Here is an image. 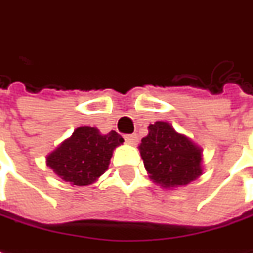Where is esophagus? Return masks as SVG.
<instances>
[{
	"mask_svg": "<svg viewBox=\"0 0 253 253\" xmlns=\"http://www.w3.org/2000/svg\"><path fill=\"white\" fill-rule=\"evenodd\" d=\"M125 141L128 145H135L138 142V137L137 134H128V135H125Z\"/></svg>",
	"mask_w": 253,
	"mask_h": 253,
	"instance_id": "1",
	"label": "esophagus"
}]
</instances>
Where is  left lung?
I'll list each match as a JSON object with an SVG mask.
<instances>
[{
    "mask_svg": "<svg viewBox=\"0 0 253 253\" xmlns=\"http://www.w3.org/2000/svg\"><path fill=\"white\" fill-rule=\"evenodd\" d=\"M138 149L149 178L166 189L185 186L203 172L201 149L167 122H155Z\"/></svg>",
    "mask_w": 253,
    "mask_h": 253,
    "instance_id": "obj_1",
    "label": "left lung"
}]
</instances>
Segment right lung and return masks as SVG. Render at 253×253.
Wrapping results in <instances>:
<instances>
[{
    "mask_svg": "<svg viewBox=\"0 0 253 253\" xmlns=\"http://www.w3.org/2000/svg\"><path fill=\"white\" fill-rule=\"evenodd\" d=\"M121 144L123 138L116 131L101 134L96 127H78L46 157V163L65 182L87 186L108 169L112 152Z\"/></svg>",
    "mask_w": 253,
    "mask_h": 253,
    "instance_id": "right-lung-1",
    "label": "right lung"
}]
</instances>
